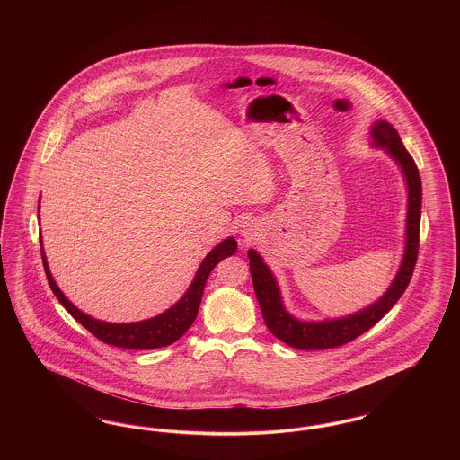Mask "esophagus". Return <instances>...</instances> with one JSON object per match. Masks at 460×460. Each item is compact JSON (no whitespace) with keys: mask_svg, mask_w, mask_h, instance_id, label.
Wrapping results in <instances>:
<instances>
[{"mask_svg":"<svg viewBox=\"0 0 460 460\" xmlns=\"http://www.w3.org/2000/svg\"><path fill=\"white\" fill-rule=\"evenodd\" d=\"M241 244H250L252 241L257 238V226H253V222H244L240 229Z\"/></svg>","mask_w":460,"mask_h":460,"instance_id":"esophagus-1","label":"esophagus"}]
</instances>
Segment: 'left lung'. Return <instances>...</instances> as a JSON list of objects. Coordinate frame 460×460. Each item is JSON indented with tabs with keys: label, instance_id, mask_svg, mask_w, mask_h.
Wrapping results in <instances>:
<instances>
[{
	"label": "left lung",
	"instance_id": "1",
	"mask_svg": "<svg viewBox=\"0 0 460 460\" xmlns=\"http://www.w3.org/2000/svg\"><path fill=\"white\" fill-rule=\"evenodd\" d=\"M372 146L381 148L400 167L407 184V220H405V248L396 276L388 289L371 305L349 314L345 317L324 321H304L286 310L281 289L270 267L263 262L262 255L248 250L250 272L255 295L262 310L263 321L269 331L285 341L286 345L300 350H323L345 345L362 332L379 323L392 306L400 300L411 283L416 267L420 227L422 186L414 158L405 150L398 132L386 120H376L371 129Z\"/></svg>",
	"mask_w": 460,
	"mask_h": 460
}]
</instances>
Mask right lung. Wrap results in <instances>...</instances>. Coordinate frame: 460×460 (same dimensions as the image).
Here are the masks:
<instances>
[{"instance_id": "obj_1", "label": "right lung", "mask_w": 460, "mask_h": 460, "mask_svg": "<svg viewBox=\"0 0 460 460\" xmlns=\"http://www.w3.org/2000/svg\"><path fill=\"white\" fill-rule=\"evenodd\" d=\"M38 212H40V207H38ZM40 241H41V257H43L48 285L53 289L58 302L66 306L68 314L79 324H83L98 340H102L103 343L113 345V347H119V349H131V350H152V349L172 345L188 329L191 328V324L197 319L198 308H199L207 278L210 276L212 269L220 261L234 255V252L238 248V243L233 236L220 241L214 250L208 252V255L203 259V262L199 263L197 274L193 278V283L182 295V298L175 302L174 305L150 319L120 324V323H107V321L94 319L88 314H84L83 310H79L66 298L49 272L46 255H44L43 240Z\"/></svg>"}]
</instances>
